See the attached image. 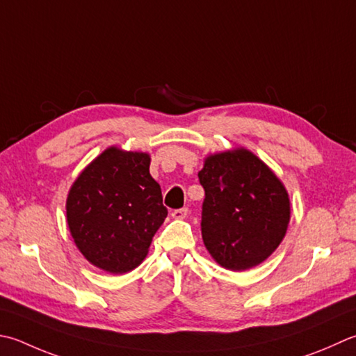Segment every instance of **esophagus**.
Masks as SVG:
<instances>
[{
  "label": "esophagus",
  "instance_id": "34e87169",
  "mask_svg": "<svg viewBox=\"0 0 356 356\" xmlns=\"http://www.w3.org/2000/svg\"><path fill=\"white\" fill-rule=\"evenodd\" d=\"M186 214H188V208H186V207L179 208V210H174V211L171 213V216H172L174 219H185Z\"/></svg>",
  "mask_w": 356,
  "mask_h": 356
}]
</instances>
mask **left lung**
Returning a JSON list of instances; mask_svg holds the SVG:
<instances>
[{
  "mask_svg": "<svg viewBox=\"0 0 356 356\" xmlns=\"http://www.w3.org/2000/svg\"><path fill=\"white\" fill-rule=\"evenodd\" d=\"M205 190L202 239L220 267L243 271L280 247L290 222L284 184L245 148L207 156L199 171Z\"/></svg>",
  "mask_w": 356,
  "mask_h": 356,
  "instance_id": "1",
  "label": "left lung"
}]
</instances>
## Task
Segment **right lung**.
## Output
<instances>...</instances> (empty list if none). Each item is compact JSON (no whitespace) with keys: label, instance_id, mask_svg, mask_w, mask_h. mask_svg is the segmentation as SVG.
<instances>
[{"label":"right lung","instance_id":"add662e5","mask_svg":"<svg viewBox=\"0 0 356 356\" xmlns=\"http://www.w3.org/2000/svg\"><path fill=\"white\" fill-rule=\"evenodd\" d=\"M148 152L109 146L75 179L66 219L76 248L94 267L123 275L140 266L168 214L149 174Z\"/></svg>","mask_w":356,"mask_h":356}]
</instances>
